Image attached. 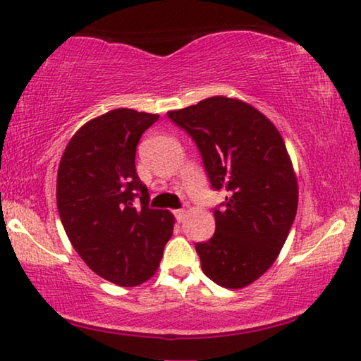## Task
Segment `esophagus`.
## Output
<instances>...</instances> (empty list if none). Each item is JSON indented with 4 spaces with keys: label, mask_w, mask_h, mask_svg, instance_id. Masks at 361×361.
Wrapping results in <instances>:
<instances>
[{
    "label": "esophagus",
    "mask_w": 361,
    "mask_h": 361,
    "mask_svg": "<svg viewBox=\"0 0 361 361\" xmlns=\"http://www.w3.org/2000/svg\"><path fill=\"white\" fill-rule=\"evenodd\" d=\"M173 214H175V219L178 220V222H183V220H185V215H186L185 209H178V211H175Z\"/></svg>",
    "instance_id": "1"
}]
</instances>
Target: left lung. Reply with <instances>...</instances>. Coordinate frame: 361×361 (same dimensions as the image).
I'll return each instance as SVG.
<instances>
[{
	"mask_svg": "<svg viewBox=\"0 0 361 361\" xmlns=\"http://www.w3.org/2000/svg\"><path fill=\"white\" fill-rule=\"evenodd\" d=\"M166 116L195 141L212 190L228 192L214 209L212 238L196 243L202 271L220 287H246L276 261L297 215L283 139L261 111L227 97Z\"/></svg>",
	"mask_w": 361,
	"mask_h": 361,
	"instance_id": "left-lung-1",
	"label": "left lung"
}]
</instances>
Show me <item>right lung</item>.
Listing matches in <instances>:
<instances>
[{"label":"right lung","mask_w":361,"mask_h":361,"mask_svg":"<svg viewBox=\"0 0 361 361\" xmlns=\"http://www.w3.org/2000/svg\"><path fill=\"white\" fill-rule=\"evenodd\" d=\"M159 115L116 109L79 129L64 150L56 202L69 241L97 276L121 287L157 271L173 215L149 207L136 173V147Z\"/></svg>","instance_id":"add662e5"}]
</instances>
